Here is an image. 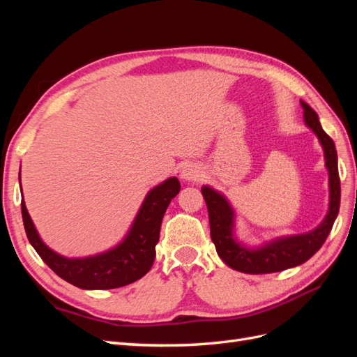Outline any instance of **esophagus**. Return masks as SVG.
I'll use <instances>...</instances> for the list:
<instances>
[{
  "instance_id": "esophagus-1",
  "label": "esophagus",
  "mask_w": 357,
  "mask_h": 357,
  "mask_svg": "<svg viewBox=\"0 0 357 357\" xmlns=\"http://www.w3.org/2000/svg\"><path fill=\"white\" fill-rule=\"evenodd\" d=\"M199 177H201V172L195 165H186L181 169V178L193 181V180H198Z\"/></svg>"
}]
</instances>
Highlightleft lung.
Here are the masks:
<instances>
[{
    "instance_id": "obj_1",
    "label": "left lung",
    "mask_w": 357,
    "mask_h": 357,
    "mask_svg": "<svg viewBox=\"0 0 357 357\" xmlns=\"http://www.w3.org/2000/svg\"><path fill=\"white\" fill-rule=\"evenodd\" d=\"M301 104L304 107L305 123L319 137L323 150H325L326 167L329 171V211L319 228L308 234L280 238L261 248H257V250H250V248L243 247L234 241V211L228 201H226L220 193L207 186H204L201 189L202 197L208 208L210 235L215 245V250H218V255L226 265L240 273L269 274L283 271V269L294 268L307 262L308 259L323 245V243L326 241L333 226V222L338 215L341 185L338 174V158L333 139L323 131L317 113L312 110L308 104Z\"/></svg>"
}]
</instances>
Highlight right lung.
<instances>
[{
    "instance_id": "1",
    "label": "right lung",
    "mask_w": 357,
    "mask_h": 357,
    "mask_svg": "<svg viewBox=\"0 0 357 357\" xmlns=\"http://www.w3.org/2000/svg\"><path fill=\"white\" fill-rule=\"evenodd\" d=\"M180 192V181L171 177L149 192L135 222L113 250L84 259H67L52 252L40 240L22 199V219L31 245L53 273L80 289H116L131 284L146 275L155 261V245L159 241L160 223L171 199Z\"/></svg>"
}]
</instances>
